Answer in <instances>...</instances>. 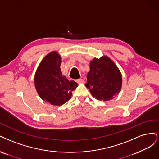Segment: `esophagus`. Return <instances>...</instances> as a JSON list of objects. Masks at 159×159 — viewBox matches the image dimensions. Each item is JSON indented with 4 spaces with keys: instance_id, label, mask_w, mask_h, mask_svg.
<instances>
[{
    "instance_id": "34e87169",
    "label": "esophagus",
    "mask_w": 159,
    "mask_h": 159,
    "mask_svg": "<svg viewBox=\"0 0 159 159\" xmlns=\"http://www.w3.org/2000/svg\"><path fill=\"white\" fill-rule=\"evenodd\" d=\"M76 82L77 83H84V80L83 79H77V80H76Z\"/></svg>"
}]
</instances>
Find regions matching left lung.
<instances>
[{
  "label": "left lung",
  "mask_w": 159,
  "mask_h": 159,
  "mask_svg": "<svg viewBox=\"0 0 159 159\" xmlns=\"http://www.w3.org/2000/svg\"><path fill=\"white\" fill-rule=\"evenodd\" d=\"M122 76L116 64L107 56L90 61L85 86L98 100L108 101L119 94Z\"/></svg>",
  "instance_id": "8db88e82"
}]
</instances>
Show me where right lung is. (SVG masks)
I'll return each instance as SVG.
<instances>
[{
	"label": "right lung",
	"mask_w": 159,
	"mask_h": 159,
	"mask_svg": "<svg viewBox=\"0 0 159 159\" xmlns=\"http://www.w3.org/2000/svg\"><path fill=\"white\" fill-rule=\"evenodd\" d=\"M61 56L52 52L41 61L35 72L34 83L41 98L54 106H61L70 99L72 92L78 86L61 73Z\"/></svg>",
	"instance_id": "1"
}]
</instances>
